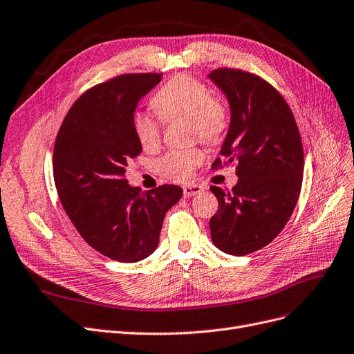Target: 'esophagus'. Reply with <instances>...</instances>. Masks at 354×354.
Returning a JSON list of instances; mask_svg holds the SVG:
<instances>
[{"label":"esophagus","instance_id":"34e87169","mask_svg":"<svg viewBox=\"0 0 354 354\" xmlns=\"http://www.w3.org/2000/svg\"><path fill=\"white\" fill-rule=\"evenodd\" d=\"M184 197L185 198H189V197H194V195H197V194H200V192H203V187H200V185H194V184H191V185H185L184 188Z\"/></svg>","mask_w":354,"mask_h":354}]
</instances>
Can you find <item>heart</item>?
Returning <instances> with one entry per match:
<instances>
[{
  "label": "heart",
  "mask_w": 354,
  "mask_h": 354,
  "mask_svg": "<svg viewBox=\"0 0 354 354\" xmlns=\"http://www.w3.org/2000/svg\"><path fill=\"white\" fill-rule=\"evenodd\" d=\"M153 108L165 121L188 120L189 133L208 144L223 140L229 128V111L226 104L212 96V91L198 78L176 75L169 80L151 99ZM134 133L144 149L154 147L160 140V125L147 112H138L133 121ZM204 159L198 147L170 150L156 162L162 176L174 180H187L194 167Z\"/></svg>",
  "instance_id": "obj_1"
}]
</instances>
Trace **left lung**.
I'll list each match as a JSON object with an SVG mask.
<instances>
[{
    "mask_svg": "<svg viewBox=\"0 0 354 354\" xmlns=\"http://www.w3.org/2000/svg\"><path fill=\"white\" fill-rule=\"evenodd\" d=\"M208 78L229 102L220 156L225 165H238L239 178L230 191L210 188L218 200L212 241L220 251L242 257L267 246L289 221L302 188V140L289 104L261 77L218 68ZM217 167L220 159L213 163Z\"/></svg>",
    "mask_w": 354,
    "mask_h": 354,
    "instance_id": "1",
    "label": "left lung"
}]
</instances>
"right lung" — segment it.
Masks as SVG:
<instances>
[{
    "instance_id": "1",
    "label": "right lung",
    "mask_w": 354,
    "mask_h": 354,
    "mask_svg": "<svg viewBox=\"0 0 354 354\" xmlns=\"http://www.w3.org/2000/svg\"><path fill=\"white\" fill-rule=\"evenodd\" d=\"M162 74H124L78 97L54 149L58 197L82 238L102 255L137 263L159 245L163 218L182 197L178 185H128V160L142 150L134 133L138 102Z\"/></svg>"
}]
</instances>
